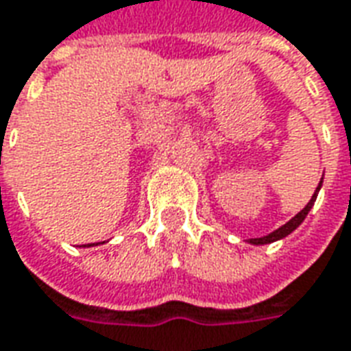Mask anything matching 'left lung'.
I'll use <instances>...</instances> for the list:
<instances>
[{"label":"left lung","mask_w":351,"mask_h":351,"mask_svg":"<svg viewBox=\"0 0 351 351\" xmlns=\"http://www.w3.org/2000/svg\"><path fill=\"white\" fill-rule=\"evenodd\" d=\"M322 183H323V176H322V181H319V185H317V189H315V193L312 195V198H310V202L302 208V210L293 217V219H289L285 225H282L280 228H276V230H272L270 234L267 236H261V238H250L247 240V243H251V245H265V243H272V242H278V240H283L285 236H289L293 230H297V228L300 227V223L306 219L308 211L314 208V202L315 198H317V193H319V189H322Z\"/></svg>","instance_id":"obj_1"}]
</instances>
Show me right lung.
<instances>
[{
	"label": "right lung",
	"instance_id": "obj_1",
	"mask_svg": "<svg viewBox=\"0 0 351 351\" xmlns=\"http://www.w3.org/2000/svg\"><path fill=\"white\" fill-rule=\"evenodd\" d=\"M104 243V242H101ZM96 245H98V243H96ZM83 247H92V243H86V245H83Z\"/></svg>",
	"mask_w": 351,
	"mask_h": 351
}]
</instances>
